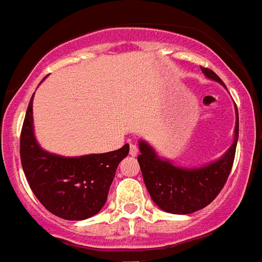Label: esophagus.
<instances>
[{
  "label": "esophagus",
  "instance_id": "1",
  "mask_svg": "<svg viewBox=\"0 0 262 262\" xmlns=\"http://www.w3.org/2000/svg\"><path fill=\"white\" fill-rule=\"evenodd\" d=\"M138 152H139V149L137 145L135 144L129 145V155H131V156H137V155H138Z\"/></svg>",
  "mask_w": 262,
  "mask_h": 262
}]
</instances>
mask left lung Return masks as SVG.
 Here are the masks:
<instances>
[{
  "label": "left lung",
  "instance_id": "1",
  "mask_svg": "<svg viewBox=\"0 0 262 262\" xmlns=\"http://www.w3.org/2000/svg\"><path fill=\"white\" fill-rule=\"evenodd\" d=\"M201 71L211 79L222 83V79L209 68ZM234 141L222 159L200 169H180L167 160L159 159L149 145L139 142L138 163L142 171L145 186L150 198L163 211L184 215L200 211L209 205L222 191L232 170L238 138V112L236 107Z\"/></svg>",
  "mask_w": 262,
  "mask_h": 262
}]
</instances>
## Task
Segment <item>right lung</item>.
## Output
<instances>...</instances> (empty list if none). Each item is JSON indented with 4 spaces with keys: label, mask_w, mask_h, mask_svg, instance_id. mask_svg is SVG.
<instances>
[{
    "label": "right lung",
    "mask_w": 262,
    "mask_h": 262,
    "mask_svg": "<svg viewBox=\"0 0 262 262\" xmlns=\"http://www.w3.org/2000/svg\"><path fill=\"white\" fill-rule=\"evenodd\" d=\"M32 99L20 131V162L26 180L41 205L67 221L96 215L107 200L118 163L129 145L107 154L62 158L40 148L33 135Z\"/></svg>",
    "instance_id": "1"
}]
</instances>
